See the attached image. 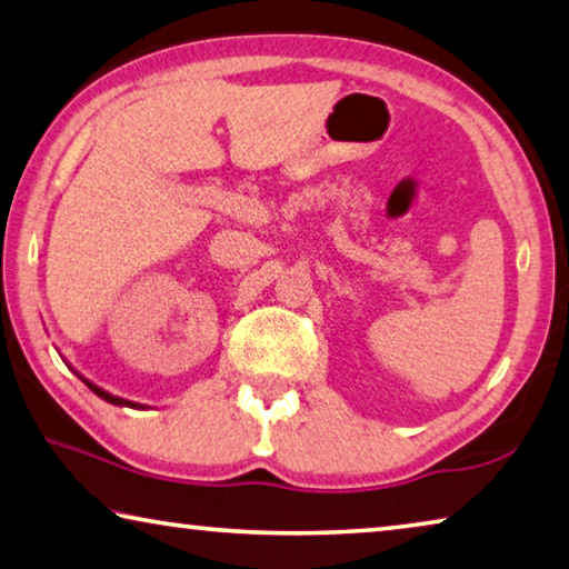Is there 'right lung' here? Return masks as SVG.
Here are the masks:
<instances>
[{
    "instance_id": "right-lung-1",
    "label": "right lung",
    "mask_w": 569,
    "mask_h": 569,
    "mask_svg": "<svg viewBox=\"0 0 569 569\" xmlns=\"http://www.w3.org/2000/svg\"><path fill=\"white\" fill-rule=\"evenodd\" d=\"M70 369H72V366H70ZM72 371H74V369H72ZM74 373H77V377H80V379L84 381V387H88L90 391H94V393H98V397H100V399H104V401H108V403H114V407L146 409V403H138V401H128V399H122V397H114V393H110V391H104V389H100V387H98V383H92L90 379H84L80 371H74Z\"/></svg>"
}]
</instances>
